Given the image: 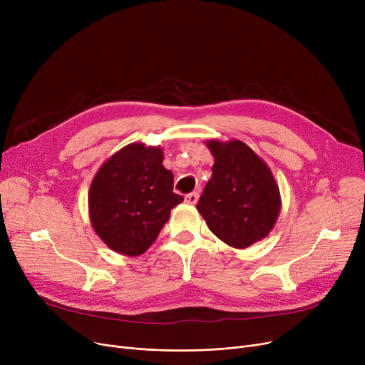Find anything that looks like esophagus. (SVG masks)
<instances>
[{
	"instance_id": "obj_1",
	"label": "esophagus",
	"mask_w": 365,
	"mask_h": 365,
	"mask_svg": "<svg viewBox=\"0 0 365 365\" xmlns=\"http://www.w3.org/2000/svg\"><path fill=\"white\" fill-rule=\"evenodd\" d=\"M198 198H200V194L198 192H192V194H187L185 197V202L189 204V205H195L198 202Z\"/></svg>"
}]
</instances>
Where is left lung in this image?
<instances>
[{"label": "left lung", "instance_id": "1", "mask_svg": "<svg viewBox=\"0 0 365 365\" xmlns=\"http://www.w3.org/2000/svg\"><path fill=\"white\" fill-rule=\"evenodd\" d=\"M213 176L197 210L219 240L247 248L271 234L281 210L278 183L267 164L241 140L208 139Z\"/></svg>", "mask_w": 365, "mask_h": 365}]
</instances>
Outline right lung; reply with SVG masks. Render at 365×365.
I'll return each instance as SVG.
<instances>
[{
	"instance_id": "1",
	"label": "right lung",
	"mask_w": 365,
	"mask_h": 365,
	"mask_svg": "<svg viewBox=\"0 0 365 365\" xmlns=\"http://www.w3.org/2000/svg\"><path fill=\"white\" fill-rule=\"evenodd\" d=\"M161 146L130 143L110 155L88 190L94 232L128 257L143 255L158 238L171 208L183 201L173 192V173L163 165Z\"/></svg>"
}]
</instances>
